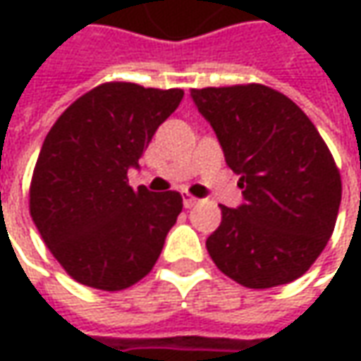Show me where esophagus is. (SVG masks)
I'll use <instances>...</instances> for the list:
<instances>
[{
	"mask_svg": "<svg viewBox=\"0 0 361 361\" xmlns=\"http://www.w3.org/2000/svg\"><path fill=\"white\" fill-rule=\"evenodd\" d=\"M183 204H185V209H192L195 204H199V199L192 197L190 192H183Z\"/></svg>",
	"mask_w": 361,
	"mask_h": 361,
	"instance_id": "1",
	"label": "esophagus"
}]
</instances>
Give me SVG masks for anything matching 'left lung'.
<instances>
[{"instance_id": "obj_1", "label": "left lung", "mask_w": 361, "mask_h": 361, "mask_svg": "<svg viewBox=\"0 0 361 361\" xmlns=\"http://www.w3.org/2000/svg\"><path fill=\"white\" fill-rule=\"evenodd\" d=\"M225 160L237 173L243 202L221 204V225L207 239L215 265L249 289L301 277L336 227L341 176L305 112L263 84L192 88Z\"/></svg>"}]
</instances>
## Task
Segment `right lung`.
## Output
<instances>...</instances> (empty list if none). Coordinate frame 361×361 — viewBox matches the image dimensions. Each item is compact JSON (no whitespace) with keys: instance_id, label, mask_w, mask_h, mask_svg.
I'll return each mask as SVG.
<instances>
[{"instance_id":"right-lung-1","label":"right lung","mask_w":361,"mask_h":361,"mask_svg":"<svg viewBox=\"0 0 361 361\" xmlns=\"http://www.w3.org/2000/svg\"><path fill=\"white\" fill-rule=\"evenodd\" d=\"M106 82L70 104L48 132L30 185V213L49 253L78 283L120 291L146 277L183 211L176 190L128 185L148 142L183 100Z\"/></svg>"}]
</instances>
